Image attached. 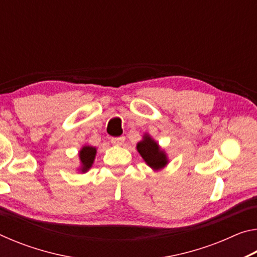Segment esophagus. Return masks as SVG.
<instances>
[{
	"mask_svg": "<svg viewBox=\"0 0 257 257\" xmlns=\"http://www.w3.org/2000/svg\"><path fill=\"white\" fill-rule=\"evenodd\" d=\"M112 144L118 145V146H122L124 144V137H115L111 139Z\"/></svg>",
	"mask_w": 257,
	"mask_h": 257,
	"instance_id": "obj_1",
	"label": "esophagus"
}]
</instances>
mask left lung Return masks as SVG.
Returning a JSON list of instances; mask_svg holds the SVG:
<instances>
[{"label":"left lung","mask_w":257,"mask_h":257,"mask_svg":"<svg viewBox=\"0 0 257 257\" xmlns=\"http://www.w3.org/2000/svg\"><path fill=\"white\" fill-rule=\"evenodd\" d=\"M136 149L143 160L145 161V163L154 171L161 170L167 167L169 163L167 153L161 149L159 143H156L149 134H145L142 141L137 143Z\"/></svg>","instance_id":"left-lung-1"}]
</instances>
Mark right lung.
Wrapping results in <instances>:
<instances>
[{
  "label": "right lung",
  "mask_w": 257,
  "mask_h": 257,
  "mask_svg": "<svg viewBox=\"0 0 257 257\" xmlns=\"http://www.w3.org/2000/svg\"><path fill=\"white\" fill-rule=\"evenodd\" d=\"M96 147L90 146V145H85L81 147V150L79 151V160H80V167L78 170L80 172L85 173L92 168V165L94 163L95 156H96Z\"/></svg>",
  "instance_id": "add662e5"
}]
</instances>
